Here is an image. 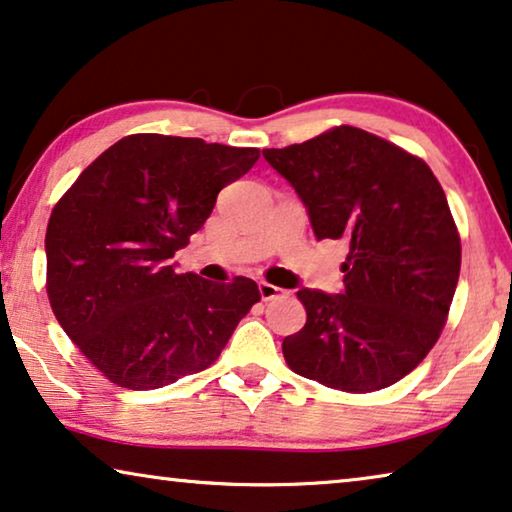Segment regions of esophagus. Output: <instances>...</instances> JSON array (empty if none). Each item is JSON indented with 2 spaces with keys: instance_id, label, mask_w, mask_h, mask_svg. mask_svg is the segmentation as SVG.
<instances>
[{
  "instance_id": "esophagus-1",
  "label": "esophagus",
  "mask_w": 512,
  "mask_h": 512,
  "mask_svg": "<svg viewBox=\"0 0 512 512\" xmlns=\"http://www.w3.org/2000/svg\"><path fill=\"white\" fill-rule=\"evenodd\" d=\"M258 293H261L263 300H274V298H277V295H281L284 291H281L279 286L268 284V281H261V284H258Z\"/></svg>"
}]
</instances>
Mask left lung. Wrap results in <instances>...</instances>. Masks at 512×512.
<instances>
[{
    "label": "left lung",
    "instance_id": "8db88e82",
    "mask_svg": "<svg viewBox=\"0 0 512 512\" xmlns=\"http://www.w3.org/2000/svg\"><path fill=\"white\" fill-rule=\"evenodd\" d=\"M263 157L305 203L316 240L351 249L342 293L298 291L307 323L281 344L288 367L344 392L404 379L439 339L462 265L439 180L422 159L355 127Z\"/></svg>",
    "mask_w": 512,
    "mask_h": 512
}]
</instances>
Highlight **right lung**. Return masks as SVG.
I'll list each match as a JSON object with an SVG mask.
<instances>
[{"label": "right lung", "instance_id": "right-lung-1", "mask_svg": "<svg viewBox=\"0 0 512 512\" xmlns=\"http://www.w3.org/2000/svg\"><path fill=\"white\" fill-rule=\"evenodd\" d=\"M258 157L256 147L133 133L59 198L46 231L50 307L108 381L154 390L203 372L261 300L254 279L212 284L170 261Z\"/></svg>", "mask_w": 512, "mask_h": 512}]
</instances>
